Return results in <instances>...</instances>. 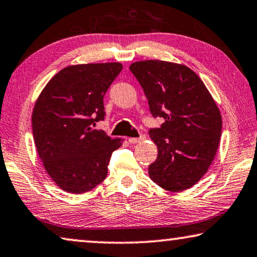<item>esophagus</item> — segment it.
<instances>
[{
  "label": "esophagus",
  "instance_id": "34e87169",
  "mask_svg": "<svg viewBox=\"0 0 257 257\" xmlns=\"http://www.w3.org/2000/svg\"><path fill=\"white\" fill-rule=\"evenodd\" d=\"M144 139H146V136H144V135H141L140 137H130V139H129L128 141H129V143L135 144V143H139V142H141V141H143Z\"/></svg>",
  "mask_w": 257,
  "mask_h": 257
}]
</instances>
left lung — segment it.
I'll list each match as a JSON object with an SVG mask.
<instances>
[{
    "label": "left lung",
    "instance_id": "obj_1",
    "mask_svg": "<svg viewBox=\"0 0 257 257\" xmlns=\"http://www.w3.org/2000/svg\"><path fill=\"white\" fill-rule=\"evenodd\" d=\"M129 70L142 86L160 128L149 130L158 156L149 165L150 178L171 192L200 180L218 150L222 120L201 79L180 64L163 60L136 61Z\"/></svg>",
    "mask_w": 257,
    "mask_h": 257
}]
</instances>
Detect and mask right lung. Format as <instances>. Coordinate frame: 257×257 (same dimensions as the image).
<instances>
[{
    "instance_id": "1",
    "label": "right lung",
    "mask_w": 257,
    "mask_h": 257,
    "mask_svg": "<svg viewBox=\"0 0 257 257\" xmlns=\"http://www.w3.org/2000/svg\"><path fill=\"white\" fill-rule=\"evenodd\" d=\"M120 63L65 67L48 82L32 111V134L43 165L60 189L85 193L103 182L121 139L93 129L103 121V96Z\"/></svg>"
}]
</instances>
